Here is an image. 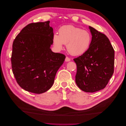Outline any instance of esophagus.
Returning a JSON list of instances; mask_svg holds the SVG:
<instances>
[{"label":"esophagus","mask_w":126,"mask_h":126,"mask_svg":"<svg viewBox=\"0 0 126 126\" xmlns=\"http://www.w3.org/2000/svg\"><path fill=\"white\" fill-rule=\"evenodd\" d=\"M69 61H70V58H69L68 57H66L65 59V62H69Z\"/></svg>","instance_id":"1"}]
</instances>
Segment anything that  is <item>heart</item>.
Masks as SVG:
<instances>
[{
    "label": "heart",
    "instance_id": "heart-1",
    "mask_svg": "<svg viewBox=\"0 0 126 126\" xmlns=\"http://www.w3.org/2000/svg\"><path fill=\"white\" fill-rule=\"evenodd\" d=\"M92 41V36L87 30H83L73 25L63 26L59 29V35L53 37L54 45L61 49L66 45L68 51L74 56L84 54L88 49Z\"/></svg>",
    "mask_w": 126,
    "mask_h": 126
}]
</instances>
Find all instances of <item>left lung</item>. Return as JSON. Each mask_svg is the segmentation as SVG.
<instances>
[{
    "label": "left lung",
    "mask_w": 126,
    "mask_h": 126,
    "mask_svg": "<svg viewBox=\"0 0 126 126\" xmlns=\"http://www.w3.org/2000/svg\"><path fill=\"white\" fill-rule=\"evenodd\" d=\"M92 41L88 50L74 60L77 65L76 83L86 93L104 89L114 71L115 51L105 34L89 27Z\"/></svg>",
    "instance_id": "1"
}]
</instances>
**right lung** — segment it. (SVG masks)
<instances>
[{
    "label": "right lung",
    "mask_w": 126,
    "mask_h": 126,
    "mask_svg": "<svg viewBox=\"0 0 126 126\" xmlns=\"http://www.w3.org/2000/svg\"><path fill=\"white\" fill-rule=\"evenodd\" d=\"M49 21L31 23L22 29L13 44L11 68L18 84L29 92L49 90L66 56L53 52V29Z\"/></svg>",
    "instance_id": "right-lung-1"
}]
</instances>
